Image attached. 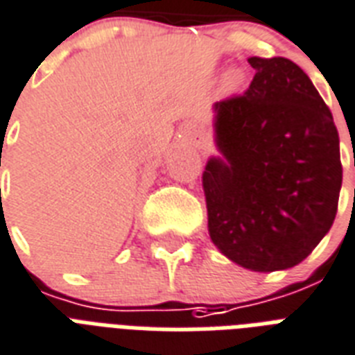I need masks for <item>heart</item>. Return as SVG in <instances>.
I'll return each instance as SVG.
<instances>
[{
    "label": "heart",
    "mask_w": 355,
    "mask_h": 355,
    "mask_svg": "<svg viewBox=\"0 0 355 355\" xmlns=\"http://www.w3.org/2000/svg\"><path fill=\"white\" fill-rule=\"evenodd\" d=\"M243 72L241 70H237V68H233V70H230V72L224 76V89L227 90V92H235V90L241 89V85H243Z\"/></svg>",
    "instance_id": "b5f03b06"
}]
</instances>
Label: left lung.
<instances>
[{
    "label": "left lung",
    "mask_w": 355,
    "mask_h": 355,
    "mask_svg": "<svg viewBox=\"0 0 355 355\" xmlns=\"http://www.w3.org/2000/svg\"><path fill=\"white\" fill-rule=\"evenodd\" d=\"M243 96L213 105L215 144L202 183L209 235L254 272L285 270L317 248L337 215L343 166L328 105L300 66L250 57Z\"/></svg>",
    "instance_id": "8db88e82"
}]
</instances>
